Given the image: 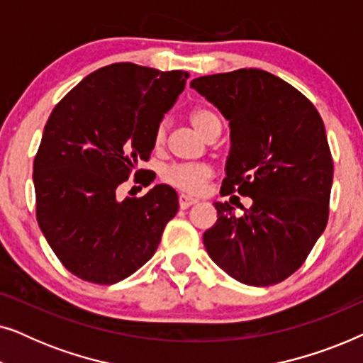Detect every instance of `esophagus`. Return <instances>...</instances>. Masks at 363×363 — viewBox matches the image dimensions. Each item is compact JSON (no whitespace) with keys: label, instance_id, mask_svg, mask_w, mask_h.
I'll return each mask as SVG.
<instances>
[{"label":"esophagus","instance_id":"esophagus-1","mask_svg":"<svg viewBox=\"0 0 363 363\" xmlns=\"http://www.w3.org/2000/svg\"><path fill=\"white\" fill-rule=\"evenodd\" d=\"M195 203H198L196 198H191V196H186V195H180V198H178V205H180L182 210H186V208L195 205Z\"/></svg>","mask_w":363,"mask_h":363}]
</instances>
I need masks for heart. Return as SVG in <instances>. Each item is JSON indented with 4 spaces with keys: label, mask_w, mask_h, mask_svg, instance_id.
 <instances>
[{
    "label": "heart",
    "mask_w": 363,
    "mask_h": 363,
    "mask_svg": "<svg viewBox=\"0 0 363 363\" xmlns=\"http://www.w3.org/2000/svg\"><path fill=\"white\" fill-rule=\"evenodd\" d=\"M188 121L198 133L208 138L213 132L221 130L218 116L206 107H195L188 112ZM167 140V123H158L155 130V145L162 147ZM213 177V168L206 163H172L162 173V180L177 190L188 195H196L205 183Z\"/></svg>",
    "instance_id": "b5f03b06"
}]
</instances>
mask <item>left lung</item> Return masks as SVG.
Returning a JSON list of instances; mask_svg holds the SVG:
<instances>
[{
    "mask_svg": "<svg viewBox=\"0 0 363 363\" xmlns=\"http://www.w3.org/2000/svg\"><path fill=\"white\" fill-rule=\"evenodd\" d=\"M190 86L230 121L221 193L252 198L240 218L228 201L215 203L218 221L203 235L208 255L242 284H277L299 269L329 220L334 162L324 122L309 99L261 69Z\"/></svg>",
    "mask_w": 363,
    "mask_h": 363,
    "instance_id": "left-lung-1",
    "label": "left lung"
}]
</instances>
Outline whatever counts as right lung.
<instances>
[{
  "label": "right lung",
  "mask_w": 363,
  "mask_h": 363,
  "mask_svg": "<svg viewBox=\"0 0 363 363\" xmlns=\"http://www.w3.org/2000/svg\"><path fill=\"white\" fill-rule=\"evenodd\" d=\"M186 79L183 71L111 64L82 79L49 116L34 158L36 218L74 276L116 284L155 255L178 211L175 190L155 185L121 201L117 188L150 158L158 123Z\"/></svg>",
  "instance_id": "1"
}]
</instances>
